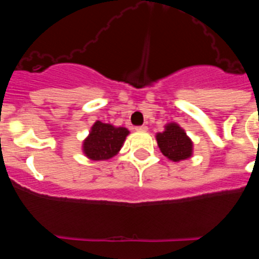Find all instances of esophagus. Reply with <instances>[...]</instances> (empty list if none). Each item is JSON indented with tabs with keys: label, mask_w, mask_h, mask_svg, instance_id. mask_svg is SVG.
Returning a JSON list of instances; mask_svg holds the SVG:
<instances>
[{
	"label": "esophagus",
	"mask_w": 259,
	"mask_h": 259,
	"mask_svg": "<svg viewBox=\"0 0 259 259\" xmlns=\"http://www.w3.org/2000/svg\"><path fill=\"white\" fill-rule=\"evenodd\" d=\"M135 130H136L137 132H145L146 130H148V127H146V125H139V127H136Z\"/></svg>",
	"instance_id": "1"
}]
</instances>
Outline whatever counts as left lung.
Wrapping results in <instances>:
<instances>
[{"label":"left lung","instance_id":"8db88e82","mask_svg":"<svg viewBox=\"0 0 259 259\" xmlns=\"http://www.w3.org/2000/svg\"><path fill=\"white\" fill-rule=\"evenodd\" d=\"M159 150L172 162L188 159L193 155V143L178 123H167L163 132L155 135Z\"/></svg>","mask_w":259,"mask_h":259}]
</instances>
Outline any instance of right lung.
<instances>
[{
  "mask_svg": "<svg viewBox=\"0 0 259 259\" xmlns=\"http://www.w3.org/2000/svg\"><path fill=\"white\" fill-rule=\"evenodd\" d=\"M130 131L125 127H115L96 120L89 135L83 141V153L92 161H106L122 149Z\"/></svg>",
  "mask_w": 259,
  "mask_h": 259,
  "instance_id": "right-lung-1",
  "label": "right lung"
}]
</instances>
